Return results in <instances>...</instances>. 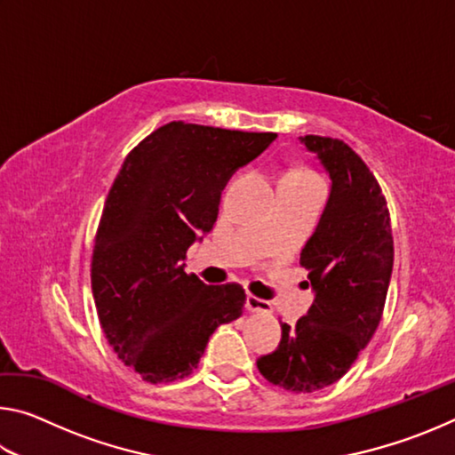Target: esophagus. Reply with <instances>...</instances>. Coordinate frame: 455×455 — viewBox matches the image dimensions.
Wrapping results in <instances>:
<instances>
[{"instance_id": "obj_1", "label": "esophagus", "mask_w": 455, "mask_h": 455, "mask_svg": "<svg viewBox=\"0 0 455 455\" xmlns=\"http://www.w3.org/2000/svg\"><path fill=\"white\" fill-rule=\"evenodd\" d=\"M246 309L252 313H271L273 305L265 301V299H259L255 295H246Z\"/></svg>"}]
</instances>
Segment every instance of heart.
<instances>
[{
  "label": "heart",
  "instance_id": "heart-1",
  "mask_svg": "<svg viewBox=\"0 0 455 455\" xmlns=\"http://www.w3.org/2000/svg\"><path fill=\"white\" fill-rule=\"evenodd\" d=\"M283 180H305V182H315V176L307 171H291Z\"/></svg>",
  "mask_w": 455,
  "mask_h": 455
}]
</instances>
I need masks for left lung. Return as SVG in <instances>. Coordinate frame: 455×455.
Masks as SVG:
<instances>
[{
    "label": "left lung",
    "mask_w": 455,
    "mask_h": 455,
    "mask_svg": "<svg viewBox=\"0 0 455 455\" xmlns=\"http://www.w3.org/2000/svg\"><path fill=\"white\" fill-rule=\"evenodd\" d=\"M329 172L331 195L299 263L315 301L297 325L281 323V343L259 357L268 383L313 394L349 371L379 325L394 268L389 211L373 172L339 138L301 136Z\"/></svg>",
    "instance_id": "8db88e82"
}]
</instances>
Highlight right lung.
I'll return each instance as SVG.
<instances>
[{"label":"right lung","instance_id":"right-lung-1","mask_svg":"<svg viewBox=\"0 0 455 455\" xmlns=\"http://www.w3.org/2000/svg\"><path fill=\"white\" fill-rule=\"evenodd\" d=\"M275 138L171 122L122 164L98 225L92 292L108 343L144 381L190 375L214 329L243 315L241 284L211 287L180 260L212 230L230 176Z\"/></svg>","mask_w":455,"mask_h":455}]
</instances>
